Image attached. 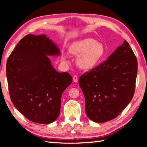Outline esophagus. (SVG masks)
<instances>
[{"label": "esophagus", "instance_id": "1", "mask_svg": "<svg viewBox=\"0 0 147 147\" xmlns=\"http://www.w3.org/2000/svg\"><path fill=\"white\" fill-rule=\"evenodd\" d=\"M73 81L74 82H77L78 81V77L76 75H74L73 76Z\"/></svg>", "mask_w": 147, "mask_h": 147}]
</instances>
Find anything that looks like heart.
<instances>
[{
	"mask_svg": "<svg viewBox=\"0 0 147 147\" xmlns=\"http://www.w3.org/2000/svg\"><path fill=\"white\" fill-rule=\"evenodd\" d=\"M69 51L71 54L78 56L77 65L83 69H89L97 65L106 54L105 46L96 40L87 38L72 43ZM62 61L65 64L69 63L66 54L62 55Z\"/></svg>",
	"mask_w": 147,
	"mask_h": 147,
	"instance_id": "obj_1",
	"label": "heart"
}]
</instances>
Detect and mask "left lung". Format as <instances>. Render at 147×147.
Returning <instances> with one entry per match:
<instances>
[{
	"instance_id": "left-lung-1",
	"label": "left lung",
	"mask_w": 147,
	"mask_h": 147,
	"mask_svg": "<svg viewBox=\"0 0 147 147\" xmlns=\"http://www.w3.org/2000/svg\"><path fill=\"white\" fill-rule=\"evenodd\" d=\"M138 62L124 40L107 60L80 77L87 116L96 123L117 117L133 98Z\"/></svg>"
}]
</instances>
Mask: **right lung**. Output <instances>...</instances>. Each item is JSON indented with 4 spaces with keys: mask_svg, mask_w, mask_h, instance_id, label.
I'll return each mask as SVG.
<instances>
[{
    "mask_svg": "<svg viewBox=\"0 0 147 147\" xmlns=\"http://www.w3.org/2000/svg\"><path fill=\"white\" fill-rule=\"evenodd\" d=\"M60 54L59 49L45 35L29 34L22 38L6 64L12 102L34 123L50 124L60 114L61 97L73 78L59 73L47 55Z\"/></svg>",
    "mask_w": 147,
    "mask_h": 147,
    "instance_id": "right-lung-1",
    "label": "right lung"
}]
</instances>
